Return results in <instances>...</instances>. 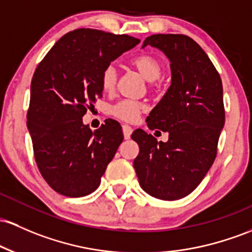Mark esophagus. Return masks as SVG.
<instances>
[{
	"instance_id": "obj_1",
	"label": "esophagus",
	"mask_w": 252,
	"mask_h": 252,
	"mask_svg": "<svg viewBox=\"0 0 252 252\" xmlns=\"http://www.w3.org/2000/svg\"><path fill=\"white\" fill-rule=\"evenodd\" d=\"M122 129H123L124 139H126V140L130 139V135H131V132H132L131 126H128V124H123V126H122Z\"/></svg>"
}]
</instances>
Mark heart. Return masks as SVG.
Instances as JSON below:
<instances>
[{
  "label": "heart",
  "instance_id": "b5f03b06",
  "mask_svg": "<svg viewBox=\"0 0 252 252\" xmlns=\"http://www.w3.org/2000/svg\"><path fill=\"white\" fill-rule=\"evenodd\" d=\"M130 65L136 69L140 75L148 82H153L161 76L162 63L158 57L151 54H141L137 55L130 61ZM117 81V73L112 65H107L103 69L100 75V84L105 92H112ZM146 105L141 101L132 100H122L120 103L113 105L111 107L112 116H115L118 120L124 122H135L139 118V116L145 111Z\"/></svg>",
  "mask_w": 252,
  "mask_h": 252
}]
</instances>
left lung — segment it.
I'll use <instances>...</instances> for the list:
<instances>
[{"label":"left lung","mask_w":252,"mask_h":252,"mask_svg":"<svg viewBox=\"0 0 252 252\" xmlns=\"http://www.w3.org/2000/svg\"><path fill=\"white\" fill-rule=\"evenodd\" d=\"M170 60L171 86L147 117L151 130L168 132L166 142L143 130L131 139L140 147L134 160L139 183L164 201L189 195L214 162L225 124L222 82L212 61L184 34H153L143 41Z\"/></svg>","instance_id":"obj_1"}]
</instances>
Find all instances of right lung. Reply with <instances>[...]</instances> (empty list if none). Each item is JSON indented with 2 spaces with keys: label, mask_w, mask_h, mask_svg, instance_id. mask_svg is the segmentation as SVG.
I'll use <instances>...</instances> for the list:
<instances>
[{
  "label": "right lung",
  "mask_w": 252,
  "mask_h": 252,
  "mask_svg": "<svg viewBox=\"0 0 252 252\" xmlns=\"http://www.w3.org/2000/svg\"><path fill=\"white\" fill-rule=\"evenodd\" d=\"M139 43L126 34L79 29L63 35L35 69L27 128L41 176L61 195L94 191L123 141L117 121L92 131L82 117L103 94V69Z\"/></svg>",
  "instance_id": "add662e5"
}]
</instances>
